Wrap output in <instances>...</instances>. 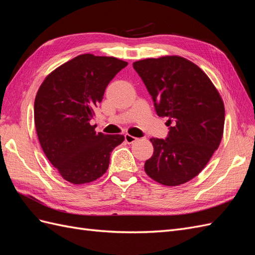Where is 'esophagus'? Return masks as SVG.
<instances>
[{"instance_id":"obj_1","label":"esophagus","mask_w":255,"mask_h":255,"mask_svg":"<svg viewBox=\"0 0 255 255\" xmlns=\"http://www.w3.org/2000/svg\"><path fill=\"white\" fill-rule=\"evenodd\" d=\"M125 139H126V141L128 143H133V142H135L137 140V138L132 136V135H129V134H126L125 135Z\"/></svg>"}]
</instances>
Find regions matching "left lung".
<instances>
[{"mask_svg": "<svg viewBox=\"0 0 255 255\" xmlns=\"http://www.w3.org/2000/svg\"><path fill=\"white\" fill-rule=\"evenodd\" d=\"M157 116L167 117L166 139L151 138L154 152L144 171L166 186L194 179L220 144L225 105L212 81L197 65L181 56L135 61ZM172 126H170V125Z\"/></svg>", "mask_w": 255, "mask_h": 255, "instance_id": "obj_1", "label": "left lung"}]
</instances>
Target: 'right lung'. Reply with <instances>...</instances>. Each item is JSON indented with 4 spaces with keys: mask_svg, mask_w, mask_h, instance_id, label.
I'll list each match as a JSON object with an SVG mask.
<instances>
[{
    "mask_svg": "<svg viewBox=\"0 0 255 255\" xmlns=\"http://www.w3.org/2000/svg\"><path fill=\"white\" fill-rule=\"evenodd\" d=\"M127 61L82 54L52 71L35 98L38 139L50 163L63 179L85 184L101 177L123 135L97 133L90 125L107 85Z\"/></svg>",
    "mask_w": 255,
    "mask_h": 255,
    "instance_id": "obj_1",
    "label": "right lung"
}]
</instances>
